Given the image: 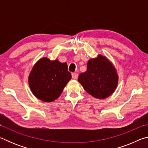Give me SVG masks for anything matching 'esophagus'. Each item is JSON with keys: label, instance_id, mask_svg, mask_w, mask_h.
I'll return each mask as SVG.
<instances>
[{"label": "esophagus", "instance_id": "1", "mask_svg": "<svg viewBox=\"0 0 148 148\" xmlns=\"http://www.w3.org/2000/svg\"><path fill=\"white\" fill-rule=\"evenodd\" d=\"M77 77H78V75L77 73H72V77L73 79H77Z\"/></svg>", "mask_w": 148, "mask_h": 148}]
</instances>
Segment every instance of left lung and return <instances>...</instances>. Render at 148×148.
I'll return each mask as SVG.
<instances>
[{"instance_id": "1", "label": "left lung", "mask_w": 148, "mask_h": 148, "mask_svg": "<svg viewBox=\"0 0 148 148\" xmlns=\"http://www.w3.org/2000/svg\"><path fill=\"white\" fill-rule=\"evenodd\" d=\"M78 82L91 96L104 99L116 90L118 76L112 62L99 55L89 60L87 71L79 75Z\"/></svg>"}]
</instances>
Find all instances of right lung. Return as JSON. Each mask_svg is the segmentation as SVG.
Returning <instances> with one entry per match:
<instances>
[{"label": "right lung", "mask_w": 148, "mask_h": 148, "mask_svg": "<svg viewBox=\"0 0 148 148\" xmlns=\"http://www.w3.org/2000/svg\"><path fill=\"white\" fill-rule=\"evenodd\" d=\"M71 72L66 62L51 61L44 57L34 64L29 76V84L32 93L44 102H52L63 91L69 80Z\"/></svg>", "instance_id": "right-lung-1"}]
</instances>
